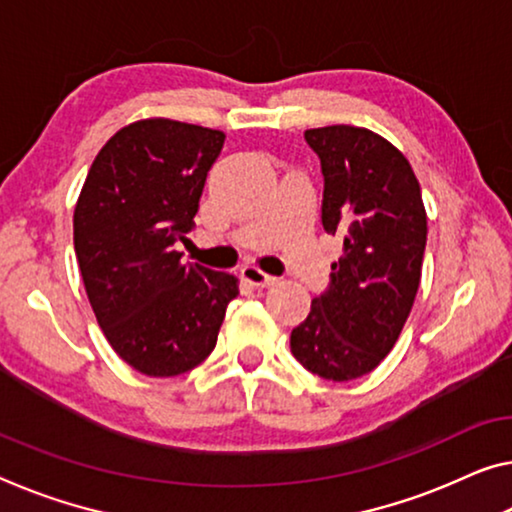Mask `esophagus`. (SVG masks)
<instances>
[{
  "label": "esophagus",
  "instance_id": "34e87169",
  "mask_svg": "<svg viewBox=\"0 0 512 512\" xmlns=\"http://www.w3.org/2000/svg\"><path fill=\"white\" fill-rule=\"evenodd\" d=\"M240 274H242V279L245 281H249L251 286H272L274 281H277V277H272V274H265L261 267H256V265H245L240 270Z\"/></svg>",
  "mask_w": 512,
  "mask_h": 512
}]
</instances>
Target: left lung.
<instances>
[{"mask_svg": "<svg viewBox=\"0 0 512 512\" xmlns=\"http://www.w3.org/2000/svg\"><path fill=\"white\" fill-rule=\"evenodd\" d=\"M320 157L322 229L343 238L329 286L290 334V352L322 380L371 373L396 345L421 281L428 219L407 157L355 125L304 132Z\"/></svg>", "mask_w": 512, "mask_h": 512, "instance_id": "1", "label": "left lung"}]
</instances>
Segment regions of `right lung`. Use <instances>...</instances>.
Listing matches in <instances>:
<instances>
[{"label":"right lung","mask_w":512,"mask_h":512,"mask_svg":"<svg viewBox=\"0 0 512 512\" xmlns=\"http://www.w3.org/2000/svg\"><path fill=\"white\" fill-rule=\"evenodd\" d=\"M224 139L169 119L125 125L100 148L77 199L75 254L91 309L116 355L144 375L199 366L238 295L233 274L183 263L176 251Z\"/></svg>","instance_id":"obj_1"}]
</instances>
